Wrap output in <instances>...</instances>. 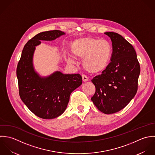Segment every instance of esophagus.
Returning <instances> with one entry per match:
<instances>
[{
	"instance_id": "esophagus-1",
	"label": "esophagus",
	"mask_w": 155,
	"mask_h": 155,
	"mask_svg": "<svg viewBox=\"0 0 155 155\" xmlns=\"http://www.w3.org/2000/svg\"><path fill=\"white\" fill-rule=\"evenodd\" d=\"M82 78H83V81L84 82H86V81H87L89 80L88 78H87L85 75H82Z\"/></svg>"
}]
</instances>
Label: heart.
Returning a JSON list of instances; mask_svg holds the SVG:
<instances>
[{
	"instance_id": "obj_1",
	"label": "heart",
	"mask_w": 155,
	"mask_h": 155,
	"mask_svg": "<svg viewBox=\"0 0 155 155\" xmlns=\"http://www.w3.org/2000/svg\"><path fill=\"white\" fill-rule=\"evenodd\" d=\"M71 52L75 58L83 59V66L87 72L96 74L107 68L111 56V47L105 40L86 37L73 42ZM69 62L74 63V61L69 59Z\"/></svg>"
}]
</instances>
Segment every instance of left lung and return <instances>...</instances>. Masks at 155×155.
Returning <instances> with one entry per match:
<instances>
[{
	"label": "left lung",
	"instance_id": "obj_1",
	"mask_svg": "<svg viewBox=\"0 0 155 155\" xmlns=\"http://www.w3.org/2000/svg\"><path fill=\"white\" fill-rule=\"evenodd\" d=\"M105 34L112 42L111 62L91 80L96 88L91 100L99 111L110 114L122 110L135 96L140 66L134 48L122 36L111 31Z\"/></svg>",
	"mask_w": 155,
	"mask_h": 155
}]
</instances>
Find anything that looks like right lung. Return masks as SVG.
Wrapping results in <instances>:
<instances>
[{
	"mask_svg": "<svg viewBox=\"0 0 155 155\" xmlns=\"http://www.w3.org/2000/svg\"><path fill=\"white\" fill-rule=\"evenodd\" d=\"M64 34L54 30L35 35L25 44L17 67L21 99L34 114L44 119L61 116L67 107L71 93L82 84L79 74L56 72L48 77L41 78L34 71L32 58L35 47L41 43L40 40L52 41Z\"/></svg>",
	"mask_w": 155,
	"mask_h": 155,
	"instance_id": "obj_1",
	"label": "right lung"
}]
</instances>
